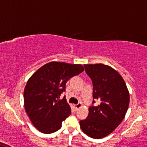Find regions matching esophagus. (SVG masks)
Wrapping results in <instances>:
<instances>
[{"instance_id":"1","label":"esophagus","mask_w":147,"mask_h":147,"mask_svg":"<svg viewBox=\"0 0 147 147\" xmlns=\"http://www.w3.org/2000/svg\"><path fill=\"white\" fill-rule=\"evenodd\" d=\"M81 106H82V103L81 102H79L77 105H75V110L77 111L80 107H81Z\"/></svg>"}]
</instances>
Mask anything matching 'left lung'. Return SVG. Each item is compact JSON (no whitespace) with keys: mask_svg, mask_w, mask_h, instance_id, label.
Masks as SVG:
<instances>
[{"mask_svg":"<svg viewBox=\"0 0 147 147\" xmlns=\"http://www.w3.org/2000/svg\"><path fill=\"white\" fill-rule=\"evenodd\" d=\"M84 68L92 81L93 101L88 117L79 124L86 135L100 139L112 133L125 118L129 94L124 79L110 66L99 63L86 64ZM94 99L100 101L98 106L93 105Z\"/></svg>","mask_w":147,"mask_h":147,"instance_id":"left-lung-1","label":"left lung"}]
</instances>
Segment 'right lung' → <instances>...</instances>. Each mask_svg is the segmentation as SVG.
<instances>
[{"label":"right lung","instance_id":"1","mask_svg":"<svg viewBox=\"0 0 147 147\" xmlns=\"http://www.w3.org/2000/svg\"><path fill=\"white\" fill-rule=\"evenodd\" d=\"M84 70L81 64L48 63L39 68L28 80L24 90V108L36 129L52 134L61 127V123L71 113L66 96V84L72 77Z\"/></svg>","mask_w":147,"mask_h":147}]
</instances>
